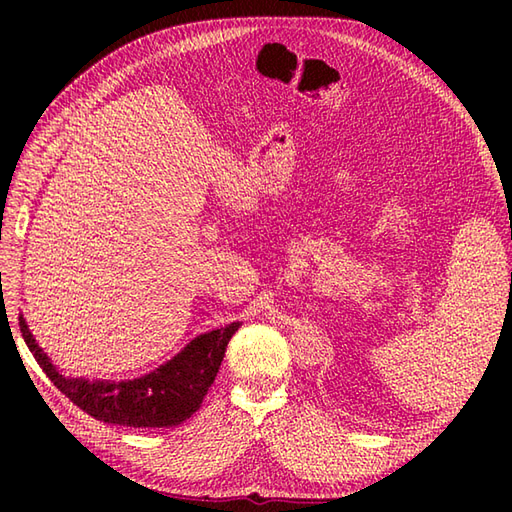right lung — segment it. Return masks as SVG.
I'll return each instance as SVG.
<instances>
[{"instance_id": "right-lung-1", "label": "right lung", "mask_w": 512, "mask_h": 512, "mask_svg": "<svg viewBox=\"0 0 512 512\" xmlns=\"http://www.w3.org/2000/svg\"><path fill=\"white\" fill-rule=\"evenodd\" d=\"M239 325L242 323L235 321L226 328L195 336L180 354L154 372L134 380L110 383V380L65 378L59 374V369L30 334L26 319L19 317V330L28 350L61 394L96 420L134 429H167L189 420L213 385L226 345Z\"/></svg>"}]
</instances>
